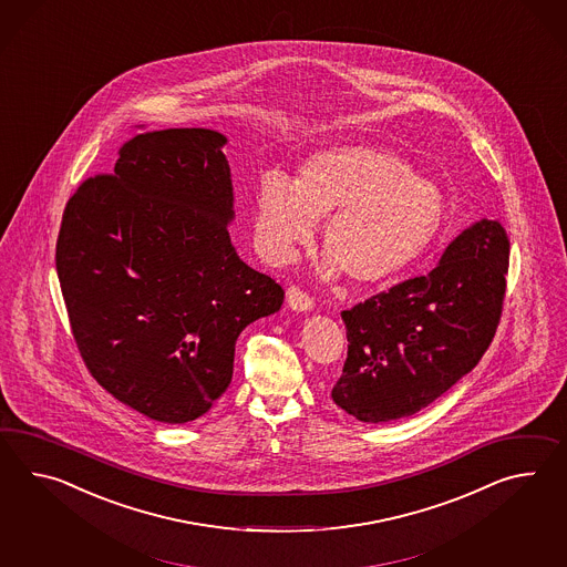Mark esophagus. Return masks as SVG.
<instances>
[{
	"label": "esophagus",
	"mask_w": 567,
	"mask_h": 567,
	"mask_svg": "<svg viewBox=\"0 0 567 567\" xmlns=\"http://www.w3.org/2000/svg\"><path fill=\"white\" fill-rule=\"evenodd\" d=\"M287 301H289L290 309H295V311H311L313 309V299L299 287H290L287 290Z\"/></svg>",
	"instance_id": "1"
}]
</instances>
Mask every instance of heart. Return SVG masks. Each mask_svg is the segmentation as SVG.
<instances>
[{"instance_id":"1","label":"heart","mask_w":567,"mask_h":567,"mask_svg":"<svg viewBox=\"0 0 567 567\" xmlns=\"http://www.w3.org/2000/svg\"><path fill=\"white\" fill-rule=\"evenodd\" d=\"M323 217V275L342 268L359 285H377L429 248L441 229L444 200L398 153L362 143L311 153L290 182L278 172L264 174L254 217L264 256L289 260Z\"/></svg>"}]
</instances>
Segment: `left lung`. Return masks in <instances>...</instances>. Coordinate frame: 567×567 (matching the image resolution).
Here are the masks:
<instances>
[{"mask_svg": "<svg viewBox=\"0 0 567 567\" xmlns=\"http://www.w3.org/2000/svg\"><path fill=\"white\" fill-rule=\"evenodd\" d=\"M511 241L497 221L473 223L426 277L342 311L348 357L332 400L360 422L415 414L475 369L496 336Z\"/></svg>", "mask_w": 567, "mask_h": 567, "instance_id": "obj_1", "label": "left lung"}]
</instances>
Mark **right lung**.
Returning a JSON list of instances; mask_svg holds the SVG:
<instances>
[{
	"instance_id": "add662e5",
	"label": "right lung",
	"mask_w": 567,
	"mask_h": 567,
	"mask_svg": "<svg viewBox=\"0 0 567 567\" xmlns=\"http://www.w3.org/2000/svg\"><path fill=\"white\" fill-rule=\"evenodd\" d=\"M210 128L150 131L112 174L71 196L56 277L87 371L164 424L207 414L234 374L235 342L285 290L235 251L234 184Z\"/></svg>"
}]
</instances>
